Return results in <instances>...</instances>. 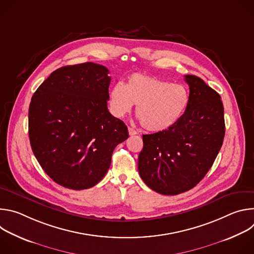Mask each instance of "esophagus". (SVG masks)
<instances>
[{"label":"esophagus","instance_id":"1","mask_svg":"<svg viewBox=\"0 0 254 254\" xmlns=\"http://www.w3.org/2000/svg\"><path fill=\"white\" fill-rule=\"evenodd\" d=\"M136 133H137V131H136L134 128L128 127V134H129V135H134V134H136Z\"/></svg>","mask_w":254,"mask_h":254}]
</instances>
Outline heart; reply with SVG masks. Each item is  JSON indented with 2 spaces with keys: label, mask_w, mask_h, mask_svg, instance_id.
Segmentation results:
<instances>
[{
  "label": "heart",
  "mask_w": 254,
  "mask_h": 254,
  "mask_svg": "<svg viewBox=\"0 0 254 254\" xmlns=\"http://www.w3.org/2000/svg\"><path fill=\"white\" fill-rule=\"evenodd\" d=\"M136 104L141 127L159 132L175 126L185 114L189 92L182 84L144 74L130 75L126 84L116 83L108 93V107L116 118H123Z\"/></svg>",
  "instance_id": "heart-1"
}]
</instances>
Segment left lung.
I'll use <instances>...</instances> for the list:
<instances>
[{
	"label": "left lung",
	"mask_w": 254,
	"mask_h": 254,
	"mask_svg": "<svg viewBox=\"0 0 254 254\" xmlns=\"http://www.w3.org/2000/svg\"><path fill=\"white\" fill-rule=\"evenodd\" d=\"M185 81L190 94L183 117L167 130L142 134L139 176L163 195L194 188L212 167L225 134L220 95L195 75H185Z\"/></svg>",
	"instance_id": "8db88e82"
}]
</instances>
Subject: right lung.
<instances>
[{"mask_svg": "<svg viewBox=\"0 0 254 254\" xmlns=\"http://www.w3.org/2000/svg\"><path fill=\"white\" fill-rule=\"evenodd\" d=\"M110 71L85 62L61 67L38 87L29 106V138L44 172L68 189L96 185L127 126L107 110Z\"/></svg>", "mask_w": 254, "mask_h": 254, "instance_id": "1", "label": "right lung"}]
</instances>
